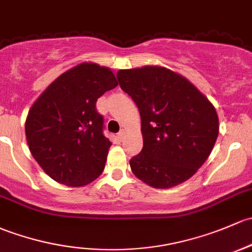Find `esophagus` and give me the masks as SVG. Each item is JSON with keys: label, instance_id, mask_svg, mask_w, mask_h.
<instances>
[{"label": "esophagus", "instance_id": "esophagus-1", "mask_svg": "<svg viewBox=\"0 0 252 252\" xmlns=\"http://www.w3.org/2000/svg\"><path fill=\"white\" fill-rule=\"evenodd\" d=\"M117 136H118L119 140H123L124 136H126V130H124V129H122V130L118 133Z\"/></svg>", "mask_w": 252, "mask_h": 252}]
</instances>
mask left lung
<instances>
[{
  "instance_id": "8db88e82",
  "label": "left lung",
  "mask_w": 252,
  "mask_h": 252,
  "mask_svg": "<svg viewBox=\"0 0 252 252\" xmlns=\"http://www.w3.org/2000/svg\"><path fill=\"white\" fill-rule=\"evenodd\" d=\"M117 78L141 116L144 147L130 159L131 171L153 189L187 181L216 142L214 105L186 77L163 66L119 70Z\"/></svg>"
}]
</instances>
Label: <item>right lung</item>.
I'll return each mask as SVG.
<instances>
[{"mask_svg":"<svg viewBox=\"0 0 252 252\" xmlns=\"http://www.w3.org/2000/svg\"><path fill=\"white\" fill-rule=\"evenodd\" d=\"M118 86L111 68L82 63L47 87L25 122L29 148L54 181L81 187L100 176L112 142L102 134L97 99Z\"/></svg>","mask_w":252,"mask_h":252,"instance_id":"1","label":"right lung"}]
</instances>
